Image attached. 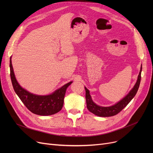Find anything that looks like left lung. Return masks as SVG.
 I'll return each instance as SVG.
<instances>
[{"label":"left lung","instance_id":"left-lung-1","mask_svg":"<svg viewBox=\"0 0 153 153\" xmlns=\"http://www.w3.org/2000/svg\"><path fill=\"white\" fill-rule=\"evenodd\" d=\"M141 71H142V66H141V69L138 75L137 82H136L134 87L130 92V93L128 94L122 100H120L119 102H118L117 103L115 104V105L113 106L108 107H100L96 105L91 99L89 90H88L86 87H85V100H86L87 109L89 110L91 112H92V114L99 117H111L118 114L119 112L121 111L128 105V104L130 102V101L134 97L136 93H137V91L139 89V86L140 84V81H141Z\"/></svg>","mask_w":153,"mask_h":153}]
</instances>
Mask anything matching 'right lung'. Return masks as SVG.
Instances as JSON below:
<instances>
[{
  "label": "right lung",
  "instance_id": "add662e5",
  "mask_svg": "<svg viewBox=\"0 0 153 153\" xmlns=\"http://www.w3.org/2000/svg\"><path fill=\"white\" fill-rule=\"evenodd\" d=\"M10 77L15 93L25 107L32 113L38 115H51L59 112L64 103L66 89L71 84L70 82L49 95H37L28 92L19 84L15 77L10 58Z\"/></svg>",
  "mask_w": 153,
  "mask_h": 153
}]
</instances>
